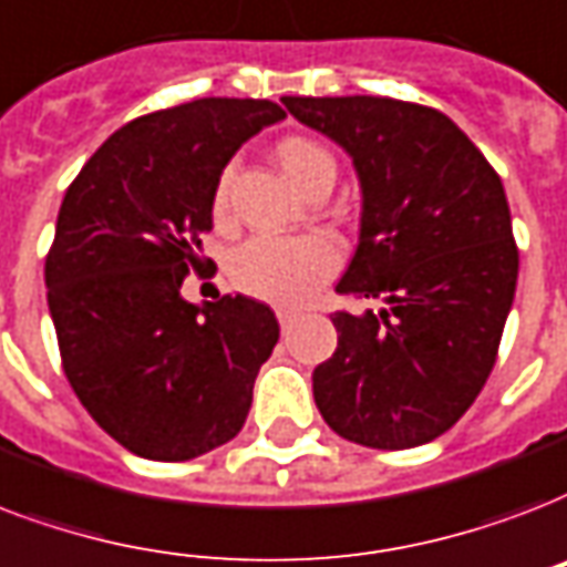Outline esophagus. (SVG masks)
<instances>
[{
    "instance_id": "esophagus-1",
    "label": "esophagus",
    "mask_w": 567,
    "mask_h": 567,
    "mask_svg": "<svg viewBox=\"0 0 567 567\" xmlns=\"http://www.w3.org/2000/svg\"><path fill=\"white\" fill-rule=\"evenodd\" d=\"M276 318H279V323H282V327H291V323L300 318V309H279V312H276Z\"/></svg>"
}]
</instances>
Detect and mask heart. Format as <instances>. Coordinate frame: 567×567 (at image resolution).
Wrapping results in <instances>:
<instances>
[{
  "instance_id": "heart-1",
  "label": "heart",
  "mask_w": 567,
  "mask_h": 567,
  "mask_svg": "<svg viewBox=\"0 0 567 567\" xmlns=\"http://www.w3.org/2000/svg\"><path fill=\"white\" fill-rule=\"evenodd\" d=\"M276 159L288 178L309 193L323 181L336 178V159L318 140L285 136L276 142ZM210 214L216 223L228 216V175L216 181ZM341 265L336 240L327 235L255 237L237 246L228 261V279L237 291L274 306H300L330 279Z\"/></svg>"
}]
</instances>
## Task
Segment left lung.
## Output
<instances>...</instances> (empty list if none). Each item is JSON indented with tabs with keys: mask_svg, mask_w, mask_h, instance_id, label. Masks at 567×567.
I'll return each mask as SVG.
<instances>
[{
	"mask_svg": "<svg viewBox=\"0 0 567 567\" xmlns=\"http://www.w3.org/2000/svg\"><path fill=\"white\" fill-rule=\"evenodd\" d=\"M348 151L362 187L360 246L336 293L339 348L312 374L339 437L413 449L464 416L494 371L517 288L503 181L455 121L395 97H282Z\"/></svg>",
	"mask_w": 567,
	"mask_h": 567,
	"instance_id": "left-lung-1",
	"label": "left lung"
}]
</instances>
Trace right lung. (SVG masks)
Returning <instances> with one entry per match:
<instances>
[{
  "instance_id": "obj_1",
  "label": "right lung",
  "mask_w": 567,
  "mask_h": 567,
  "mask_svg": "<svg viewBox=\"0 0 567 567\" xmlns=\"http://www.w3.org/2000/svg\"><path fill=\"white\" fill-rule=\"evenodd\" d=\"M274 101L202 97L133 118L80 168L59 207L43 279L68 383L133 455L189 461L244 427L258 369L279 341L270 306L181 297L214 228L210 198Z\"/></svg>"
}]
</instances>
